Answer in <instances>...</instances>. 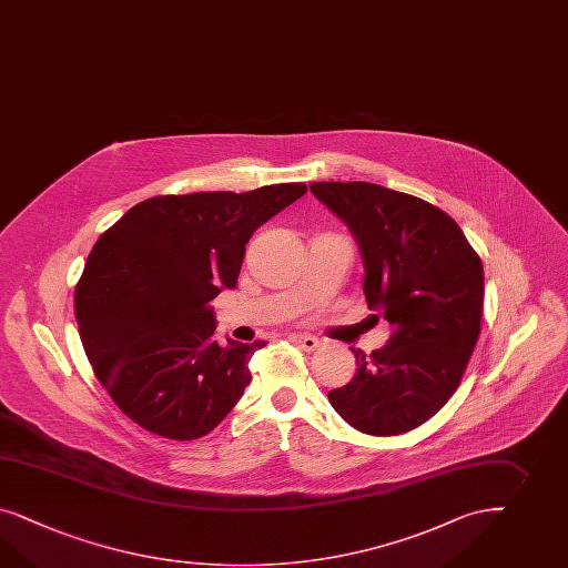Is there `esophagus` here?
<instances>
[{"label":"esophagus","instance_id":"34e87169","mask_svg":"<svg viewBox=\"0 0 568 568\" xmlns=\"http://www.w3.org/2000/svg\"><path fill=\"white\" fill-rule=\"evenodd\" d=\"M293 341L304 349V352H314L321 347V341L312 335H293Z\"/></svg>","mask_w":568,"mask_h":568}]
</instances>
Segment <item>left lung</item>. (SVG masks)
<instances>
[{
    "label": "left lung",
    "mask_w": 568,
    "mask_h": 568,
    "mask_svg": "<svg viewBox=\"0 0 568 568\" xmlns=\"http://www.w3.org/2000/svg\"><path fill=\"white\" fill-rule=\"evenodd\" d=\"M310 190L352 231L368 307L393 326L369 357L352 349L355 376L328 400L364 434L417 428L453 397L476 347L481 261L459 225L426 200L368 182H314Z\"/></svg>",
    "instance_id": "1"
}]
</instances>
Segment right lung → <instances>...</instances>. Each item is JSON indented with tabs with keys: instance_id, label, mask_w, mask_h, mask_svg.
Returning <instances> with one entry per match:
<instances>
[{
	"instance_id": "obj_1",
	"label": "right lung",
	"mask_w": 568,
	"mask_h": 568,
	"mask_svg": "<svg viewBox=\"0 0 568 568\" xmlns=\"http://www.w3.org/2000/svg\"><path fill=\"white\" fill-rule=\"evenodd\" d=\"M306 190L156 196L97 240L74 295L80 338L99 383L139 426L194 440L242 399L266 341L221 345L213 300L235 290L252 233Z\"/></svg>"
}]
</instances>
